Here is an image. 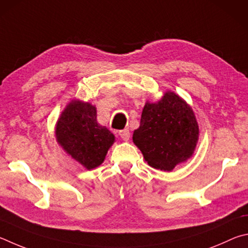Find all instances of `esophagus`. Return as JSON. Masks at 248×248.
I'll use <instances>...</instances> for the list:
<instances>
[{"mask_svg":"<svg viewBox=\"0 0 248 248\" xmlns=\"http://www.w3.org/2000/svg\"><path fill=\"white\" fill-rule=\"evenodd\" d=\"M119 135L121 136V138L125 141H127L129 140V137H131V134H129V131L127 128L125 129H122V131L119 132Z\"/></svg>","mask_w":248,"mask_h":248,"instance_id":"34e87169","label":"esophagus"}]
</instances>
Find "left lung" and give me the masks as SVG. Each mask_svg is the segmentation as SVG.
Returning a JSON list of instances; mask_svg holds the SVG:
<instances>
[{
  "label": "left lung",
  "mask_w": 248,
  "mask_h": 248,
  "mask_svg": "<svg viewBox=\"0 0 248 248\" xmlns=\"http://www.w3.org/2000/svg\"><path fill=\"white\" fill-rule=\"evenodd\" d=\"M198 135L192 108L180 95L167 91L158 102H146L133 141L150 167L172 171L192 157Z\"/></svg>",
  "instance_id": "left-lung-1"
}]
</instances>
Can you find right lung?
Instances as JSON below:
<instances>
[{"instance_id":"1","label":"right lung","mask_w":248,"mask_h":248,"mask_svg":"<svg viewBox=\"0 0 248 248\" xmlns=\"http://www.w3.org/2000/svg\"><path fill=\"white\" fill-rule=\"evenodd\" d=\"M56 140L87 170L99 167L115 137L97 122V108L88 102L73 100L62 112L55 127Z\"/></svg>"}]
</instances>
